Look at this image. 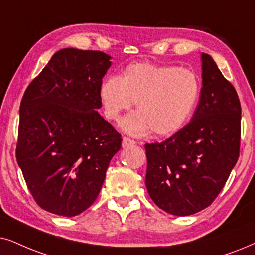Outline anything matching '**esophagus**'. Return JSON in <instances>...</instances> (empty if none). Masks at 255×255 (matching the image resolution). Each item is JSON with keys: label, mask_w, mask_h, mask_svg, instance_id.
Returning <instances> with one entry per match:
<instances>
[{"label": "esophagus", "mask_w": 255, "mask_h": 255, "mask_svg": "<svg viewBox=\"0 0 255 255\" xmlns=\"http://www.w3.org/2000/svg\"><path fill=\"white\" fill-rule=\"evenodd\" d=\"M135 143H136V142H135L134 140H130V138H128V137L122 138V148H127L129 146H134Z\"/></svg>", "instance_id": "obj_1"}]
</instances>
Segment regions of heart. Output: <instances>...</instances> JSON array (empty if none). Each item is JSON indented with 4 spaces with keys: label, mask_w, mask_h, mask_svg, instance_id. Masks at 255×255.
<instances>
[{
    "label": "heart",
    "mask_w": 255,
    "mask_h": 255,
    "mask_svg": "<svg viewBox=\"0 0 255 255\" xmlns=\"http://www.w3.org/2000/svg\"><path fill=\"white\" fill-rule=\"evenodd\" d=\"M200 95V82L192 70L153 63H131L120 76L100 85L99 99L105 117L118 120L133 102L138 111L121 121L126 133L141 136L175 134L187 124Z\"/></svg>",
    "instance_id": "b5f03b06"
}]
</instances>
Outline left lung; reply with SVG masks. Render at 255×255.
Segmentation results:
<instances>
[{
	"mask_svg": "<svg viewBox=\"0 0 255 255\" xmlns=\"http://www.w3.org/2000/svg\"><path fill=\"white\" fill-rule=\"evenodd\" d=\"M202 88L188 125L161 143H147L146 187L157 207L186 217L208 207L239 157L241 107L234 87L201 54Z\"/></svg>",
	"mask_w": 255,
	"mask_h": 255,
	"instance_id": "obj_1",
	"label": "left lung"
}]
</instances>
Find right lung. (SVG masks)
<instances>
[{
	"mask_svg": "<svg viewBox=\"0 0 255 255\" xmlns=\"http://www.w3.org/2000/svg\"><path fill=\"white\" fill-rule=\"evenodd\" d=\"M111 60L64 48L22 98L16 160L35 201L50 213L70 218L92 206L121 148V135L98 113Z\"/></svg>",
	"mask_w": 255,
	"mask_h": 255,
	"instance_id": "add662e5",
	"label": "right lung"
}]
</instances>
